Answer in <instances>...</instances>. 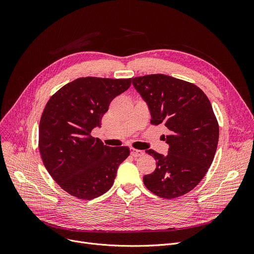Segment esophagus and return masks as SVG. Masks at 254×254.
<instances>
[{
	"label": "esophagus",
	"mask_w": 254,
	"mask_h": 254,
	"mask_svg": "<svg viewBox=\"0 0 254 254\" xmlns=\"http://www.w3.org/2000/svg\"><path fill=\"white\" fill-rule=\"evenodd\" d=\"M130 154H131L132 156L138 157V156L143 155V154H144V151L139 150V149H135V148H130Z\"/></svg>",
	"instance_id": "esophagus-1"
}]
</instances>
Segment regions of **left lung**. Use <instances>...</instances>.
I'll use <instances>...</instances> for the list:
<instances>
[{"mask_svg": "<svg viewBox=\"0 0 254 254\" xmlns=\"http://www.w3.org/2000/svg\"><path fill=\"white\" fill-rule=\"evenodd\" d=\"M131 81L148 105L150 124H164L170 131L165 138L168 155L145 151L156 161L154 172L143 177L145 186L164 198L190 192L206 175L217 149L219 127L208 97L193 83L164 74Z\"/></svg>", "mask_w": 254, "mask_h": 254, "instance_id": "obj_1", "label": "left lung"}]
</instances>
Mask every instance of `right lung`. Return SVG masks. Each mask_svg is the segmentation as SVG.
Masks as SVG:
<instances>
[{"instance_id":"add662e5","label":"right lung","mask_w":254,"mask_h":254,"mask_svg":"<svg viewBox=\"0 0 254 254\" xmlns=\"http://www.w3.org/2000/svg\"><path fill=\"white\" fill-rule=\"evenodd\" d=\"M130 83L131 78L81 77L47 102L40 119L39 151L50 176L69 194L92 199L113 185L129 149L108 147L90 134L101 126L111 101Z\"/></svg>"}]
</instances>
